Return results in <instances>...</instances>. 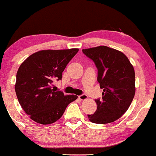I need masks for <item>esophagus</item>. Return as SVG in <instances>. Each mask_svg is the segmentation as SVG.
<instances>
[{
    "instance_id": "34e87169",
    "label": "esophagus",
    "mask_w": 156,
    "mask_h": 156,
    "mask_svg": "<svg viewBox=\"0 0 156 156\" xmlns=\"http://www.w3.org/2000/svg\"><path fill=\"white\" fill-rule=\"evenodd\" d=\"M78 98H79V99H80V100H86V99H88V97L87 95L86 94H81L80 95V96H78Z\"/></svg>"
}]
</instances>
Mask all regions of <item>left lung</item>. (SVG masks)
Segmentation results:
<instances>
[{"label":"left lung","mask_w":156,"mask_h":156,"mask_svg":"<svg viewBox=\"0 0 156 156\" xmlns=\"http://www.w3.org/2000/svg\"><path fill=\"white\" fill-rule=\"evenodd\" d=\"M98 70L97 80L103 89L102 99H95L97 109L89 121L105 124L116 121L128 110L135 94V73L128 57L120 51L99 46L82 50Z\"/></svg>","instance_id":"left-lung-1"}]
</instances>
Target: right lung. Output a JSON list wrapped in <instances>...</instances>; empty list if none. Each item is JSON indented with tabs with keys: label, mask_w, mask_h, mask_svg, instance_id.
Returning <instances> with one entry per match:
<instances>
[{
	"label": "right lung",
	"mask_w": 156,
	"mask_h": 156,
	"mask_svg": "<svg viewBox=\"0 0 156 156\" xmlns=\"http://www.w3.org/2000/svg\"><path fill=\"white\" fill-rule=\"evenodd\" d=\"M78 48L41 50L31 54L21 64L16 73L15 91L26 114L41 124H51L63 115L67 106L78 98L64 95L53 85L61 80L69 62Z\"/></svg>",
	"instance_id": "obj_1"
}]
</instances>
